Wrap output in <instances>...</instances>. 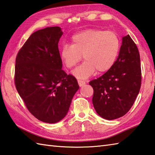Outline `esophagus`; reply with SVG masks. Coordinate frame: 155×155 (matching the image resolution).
<instances>
[{"label": "esophagus", "instance_id": "1", "mask_svg": "<svg viewBox=\"0 0 155 155\" xmlns=\"http://www.w3.org/2000/svg\"><path fill=\"white\" fill-rule=\"evenodd\" d=\"M78 85L80 87H82L85 84V81H84L83 80H78Z\"/></svg>", "mask_w": 155, "mask_h": 155}]
</instances>
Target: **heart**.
<instances>
[{
  "label": "heart",
  "instance_id": "b5f03b06",
  "mask_svg": "<svg viewBox=\"0 0 155 155\" xmlns=\"http://www.w3.org/2000/svg\"><path fill=\"white\" fill-rule=\"evenodd\" d=\"M120 48L118 36L114 31L90 29L78 33L71 38V45H64L60 57L67 68H72L85 60L74 71L78 78H87L97 71H108L114 66Z\"/></svg>",
  "mask_w": 155,
  "mask_h": 155
}]
</instances>
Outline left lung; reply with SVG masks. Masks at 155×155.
Instances as JSON below:
<instances>
[{"instance_id": "8db88e82", "label": "left lung", "mask_w": 155, "mask_h": 155, "mask_svg": "<svg viewBox=\"0 0 155 155\" xmlns=\"http://www.w3.org/2000/svg\"><path fill=\"white\" fill-rule=\"evenodd\" d=\"M141 81L138 49L130 36L126 35L111 68L89 82L93 89L92 101L97 113L109 120L124 116L134 104Z\"/></svg>"}]
</instances>
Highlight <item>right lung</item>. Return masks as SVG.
<instances>
[{
	"mask_svg": "<svg viewBox=\"0 0 155 155\" xmlns=\"http://www.w3.org/2000/svg\"><path fill=\"white\" fill-rule=\"evenodd\" d=\"M60 27L33 33L15 60V84L27 110L38 120L54 124L67 114L77 91V81L62 69Z\"/></svg>",
	"mask_w": 155,
	"mask_h": 155,
	"instance_id": "1",
	"label": "right lung"
}]
</instances>
